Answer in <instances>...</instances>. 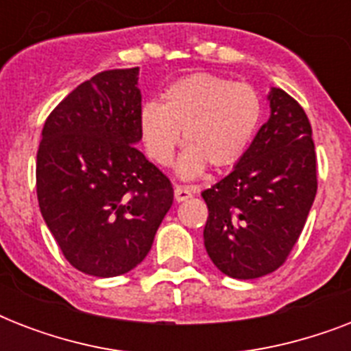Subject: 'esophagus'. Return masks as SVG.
Returning a JSON list of instances; mask_svg holds the SVG:
<instances>
[{"label": "esophagus", "instance_id": "obj_1", "mask_svg": "<svg viewBox=\"0 0 351 351\" xmlns=\"http://www.w3.org/2000/svg\"><path fill=\"white\" fill-rule=\"evenodd\" d=\"M193 197V191L189 187H184V186H176L175 187V200L176 202H184L187 198Z\"/></svg>", "mask_w": 351, "mask_h": 351}]
</instances>
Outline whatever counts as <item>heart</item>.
<instances>
[{
  "label": "heart",
  "mask_w": 351,
  "mask_h": 351,
  "mask_svg": "<svg viewBox=\"0 0 351 351\" xmlns=\"http://www.w3.org/2000/svg\"><path fill=\"white\" fill-rule=\"evenodd\" d=\"M262 104L247 84L209 73L187 74L165 89L162 106L149 101L140 111V132L147 154L167 165L182 140L186 151L175 171L180 178H197L208 165L224 171L250 147Z\"/></svg>",
  "instance_id": "heart-1"
}]
</instances>
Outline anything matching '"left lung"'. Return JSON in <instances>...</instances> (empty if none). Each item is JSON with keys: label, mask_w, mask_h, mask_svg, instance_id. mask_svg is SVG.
I'll list each match as a JSON object with an SVG mask.
<instances>
[{"label": "left lung", "mask_w": 351, "mask_h": 351, "mask_svg": "<svg viewBox=\"0 0 351 351\" xmlns=\"http://www.w3.org/2000/svg\"><path fill=\"white\" fill-rule=\"evenodd\" d=\"M267 104L269 118L244 156L202 191L206 251L220 271L240 280L282 266L317 195L315 143L304 109L277 87Z\"/></svg>", "instance_id": "1"}]
</instances>
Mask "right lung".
Listing matches in <instances>:
<instances>
[{
	"label": "right lung",
	"instance_id": "obj_1",
	"mask_svg": "<svg viewBox=\"0 0 351 351\" xmlns=\"http://www.w3.org/2000/svg\"><path fill=\"white\" fill-rule=\"evenodd\" d=\"M140 69L78 85L47 118L36 162L47 228L76 269L118 277L147 256L173 187L143 153Z\"/></svg>",
	"mask_w": 351,
	"mask_h": 351
}]
</instances>
